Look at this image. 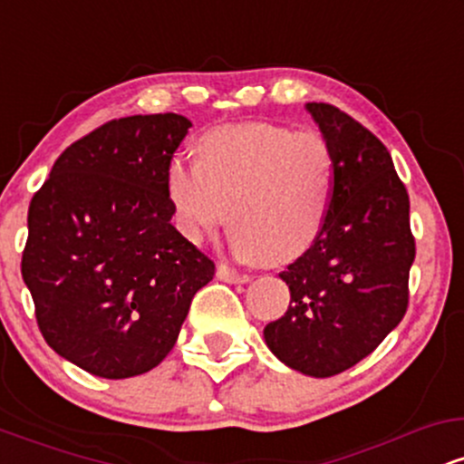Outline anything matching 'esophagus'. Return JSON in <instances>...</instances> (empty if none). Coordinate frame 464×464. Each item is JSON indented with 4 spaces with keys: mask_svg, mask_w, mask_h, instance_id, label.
Returning a JSON list of instances; mask_svg holds the SVG:
<instances>
[{
    "mask_svg": "<svg viewBox=\"0 0 464 464\" xmlns=\"http://www.w3.org/2000/svg\"><path fill=\"white\" fill-rule=\"evenodd\" d=\"M218 276H220L222 281H227V284H248L250 281V275L237 273V270H233L231 266L227 264L218 266Z\"/></svg>",
    "mask_w": 464,
    "mask_h": 464,
    "instance_id": "obj_1",
    "label": "esophagus"
}]
</instances>
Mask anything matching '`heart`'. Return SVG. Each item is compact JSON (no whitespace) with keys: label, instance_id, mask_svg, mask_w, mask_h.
Returning a JSON list of instances; mask_svg holds the SVG:
<instances>
[{"label":"heart","instance_id":"1","mask_svg":"<svg viewBox=\"0 0 464 464\" xmlns=\"http://www.w3.org/2000/svg\"><path fill=\"white\" fill-rule=\"evenodd\" d=\"M334 169V150L321 132L248 121L202 132L198 163L172 157L165 191L189 242H202L228 216L239 257L285 264L321 237Z\"/></svg>","mask_w":464,"mask_h":464}]
</instances>
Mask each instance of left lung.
<instances>
[{
  "mask_svg": "<svg viewBox=\"0 0 464 464\" xmlns=\"http://www.w3.org/2000/svg\"><path fill=\"white\" fill-rule=\"evenodd\" d=\"M334 150V198L316 244L281 279L290 307L264 329L290 369L332 377L380 347L408 310L410 198L386 146L338 106L307 104Z\"/></svg>",
  "mask_w": 464,
  "mask_h": 464,
  "instance_id": "left-lung-1",
  "label": "left lung"
}]
</instances>
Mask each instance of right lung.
<instances>
[{
    "instance_id": "1",
    "label": "right lung",
    "mask_w": 464,
    "mask_h": 464,
    "mask_svg": "<svg viewBox=\"0 0 464 464\" xmlns=\"http://www.w3.org/2000/svg\"><path fill=\"white\" fill-rule=\"evenodd\" d=\"M189 126L177 113L106 121L56 159L30 200L21 275L36 324L92 375L154 369L216 275L169 222L165 169Z\"/></svg>"
}]
</instances>
